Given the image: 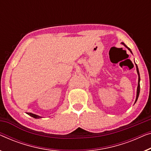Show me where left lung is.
Here are the masks:
<instances>
[{"label": "left lung", "instance_id": "obj_1", "mask_svg": "<svg viewBox=\"0 0 151 151\" xmlns=\"http://www.w3.org/2000/svg\"><path fill=\"white\" fill-rule=\"evenodd\" d=\"M123 45H124V46L125 47H127V48L130 51V52L131 53H132V54H133V53H132V50H130V48H129V47L127 46V45L124 44V43H121ZM135 66H136V70H137V75H138V83H137V95H136V99H135V102L137 101V99H138V97H139V89H140V87H139V81H140V77H139V69H138V67H137V65L135 64Z\"/></svg>", "mask_w": 151, "mask_h": 151}]
</instances>
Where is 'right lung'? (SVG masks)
Listing matches in <instances>:
<instances>
[{
  "instance_id": "1",
  "label": "right lung",
  "mask_w": 151,
  "mask_h": 151,
  "mask_svg": "<svg viewBox=\"0 0 151 151\" xmlns=\"http://www.w3.org/2000/svg\"><path fill=\"white\" fill-rule=\"evenodd\" d=\"M27 114L29 115V116H30L35 118V119H40V118H42L41 116H40L37 115V114H32V113L28 112V113H27Z\"/></svg>"
}]
</instances>
